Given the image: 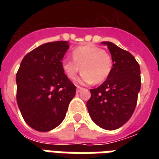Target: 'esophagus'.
Instances as JSON below:
<instances>
[{
  "label": "esophagus",
  "instance_id": "34e87169",
  "mask_svg": "<svg viewBox=\"0 0 159 159\" xmlns=\"http://www.w3.org/2000/svg\"><path fill=\"white\" fill-rule=\"evenodd\" d=\"M83 89H84L82 88V87L76 86V92H77V93H80V92H81V90H83Z\"/></svg>",
  "mask_w": 159,
  "mask_h": 159
}]
</instances>
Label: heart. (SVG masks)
Returning <instances> with one entry per match:
<instances>
[{"instance_id": "b5f03b06", "label": "heart", "mask_w": 159, "mask_h": 159, "mask_svg": "<svg viewBox=\"0 0 159 159\" xmlns=\"http://www.w3.org/2000/svg\"><path fill=\"white\" fill-rule=\"evenodd\" d=\"M72 59H64L61 66L70 79H74L80 70L83 71L78 79L80 83H101L109 77L113 68L110 53L94 45L80 46L73 49Z\"/></svg>"}]
</instances>
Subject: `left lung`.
I'll return each instance as SVG.
<instances>
[{"instance_id": "obj_1", "label": "left lung", "mask_w": 159, "mask_h": 159, "mask_svg": "<svg viewBox=\"0 0 159 159\" xmlns=\"http://www.w3.org/2000/svg\"><path fill=\"white\" fill-rule=\"evenodd\" d=\"M113 59L111 73L96 89H90L87 102L90 117L97 125L107 130L117 129L126 123L136 107L140 89V69L129 52L114 43L103 42Z\"/></svg>"}]
</instances>
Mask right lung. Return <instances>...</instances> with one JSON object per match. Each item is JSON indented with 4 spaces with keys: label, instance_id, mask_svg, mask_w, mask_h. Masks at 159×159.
Listing matches in <instances>:
<instances>
[{
    "label": "right lung",
    "instance_id": "obj_1",
    "mask_svg": "<svg viewBox=\"0 0 159 159\" xmlns=\"http://www.w3.org/2000/svg\"><path fill=\"white\" fill-rule=\"evenodd\" d=\"M69 42L44 43L28 52L16 75L17 102L26 123L34 129H53L66 117L76 86L61 66Z\"/></svg>",
    "mask_w": 159,
    "mask_h": 159
}]
</instances>
